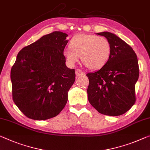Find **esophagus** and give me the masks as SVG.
Wrapping results in <instances>:
<instances>
[{
	"label": "esophagus",
	"instance_id": "1",
	"mask_svg": "<svg viewBox=\"0 0 150 150\" xmlns=\"http://www.w3.org/2000/svg\"><path fill=\"white\" fill-rule=\"evenodd\" d=\"M76 75L77 76H81L85 75V73L83 72L82 70H80V69H76Z\"/></svg>",
	"mask_w": 150,
	"mask_h": 150
}]
</instances>
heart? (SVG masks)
Masks as SVG:
<instances>
[{"label":"heart","instance_id":"1","mask_svg":"<svg viewBox=\"0 0 150 150\" xmlns=\"http://www.w3.org/2000/svg\"><path fill=\"white\" fill-rule=\"evenodd\" d=\"M69 47L63 52L69 65H74L81 56L82 61L91 69L102 68L111 53V45L109 40L105 37L93 34H78L74 36Z\"/></svg>","mask_w":150,"mask_h":150}]
</instances>
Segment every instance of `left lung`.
<instances>
[{"label": "left lung", "instance_id": "left-lung-1", "mask_svg": "<svg viewBox=\"0 0 150 150\" xmlns=\"http://www.w3.org/2000/svg\"><path fill=\"white\" fill-rule=\"evenodd\" d=\"M97 35L109 40L111 53L100 70L86 74L88 99L100 113L119 116L129 110L136 100L135 83L139 74L137 56L129 45L115 34L105 31Z\"/></svg>", "mask_w": 150, "mask_h": 150}]
</instances>
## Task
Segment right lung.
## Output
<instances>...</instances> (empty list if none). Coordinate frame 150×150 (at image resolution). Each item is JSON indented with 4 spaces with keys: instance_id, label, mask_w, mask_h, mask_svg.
<instances>
[{
    "instance_id": "right-lung-1",
    "label": "right lung",
    "mask_w": 150,
    "mask_h": 150,
    "mask_svg": "<svg viewBox=\"0 0 150 150\" xmlns=\"http://www.w3.org/2000/svg\"><path fill=\"white\" fill-rule=\"evenodd\" d=\"M68 35L54 31L23 48L11 70L14 103L25 116L45 120L57 116L68 101L75 70L63 52Z\"/></svg>"
}]
</instances>
